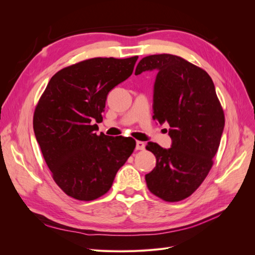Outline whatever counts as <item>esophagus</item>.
Here are the masks:
<instances>
[{"label": "esophagus", "instance_id": "1", "mask_svg": "<svg viewBox=\"0 0 255 255\" xmlns=\"http://www.w3.org/2000/svg\"><path fill=\"white\" fill-rule=\"evenodd\" d=\"M145 144L142 141H136V150H144Z\"/></svg>", "mask_w": 255, "mask_h": 255}]
</instances>
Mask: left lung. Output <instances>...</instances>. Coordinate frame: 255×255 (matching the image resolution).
<instances>
[{
  "instance_id": "8db88e82",
  "label": "left lung",
  "mask_w": 255,
  "mask_h": 255,
  "mask_svg": "<svg viewBox=\"0 0 255 255\" xmlns=\"http://www.w3.org/2000/svg\"><path fill=\"white\" fill-rule=\"evenodd\" d=\"M156 71L153 119L168 123L171 148L149 141L156 166L145 174L149 190L168 202L189 197L213 166L225 128V115L211 76L203 69L171 54L143 57L135 75Z\"/></svg>"
}]
</instances>
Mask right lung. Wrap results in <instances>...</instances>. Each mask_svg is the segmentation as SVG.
Returning <instances> with one entry per match:
<instances>
[{"label":"right lung","instance_id":"add662e5","mask_svg":"<svg viewBox=\"0 0 255 255\" xmlns=\"http://www.w3.org/2000/svg\"><path fill=\"white\" fill-rule=\"evenodd\" d=\"M138 56L91 58L54 74L34 113V132L53 179L68 196L106 194L133 153L130 137L97 135L109 92L128 79Z\"/></svg>","mask_w":255,"mask_h":255}]
</instances>
